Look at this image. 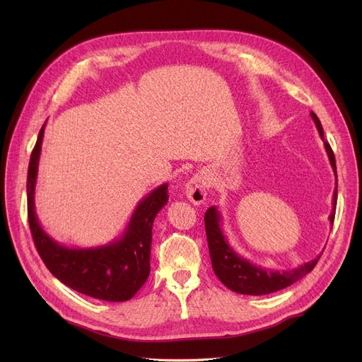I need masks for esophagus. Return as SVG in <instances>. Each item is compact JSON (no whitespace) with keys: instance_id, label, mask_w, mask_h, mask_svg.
<instances>
[{"instance_id":"1","label":"esophagus","mask_w":362,"mask_h":362,"mask_svg":"<svg viewBox=\"0 0 362 362\" xmlns=\"http://www.w3.org/2000/svg\"><path fill=\"white\" fill-rule=\"evenodd\" d=\"M184 193L187 196V199L194 205L204 204L206 198V180L204 175H193L187 184H185Z\"/></svg>"}]
</instances>
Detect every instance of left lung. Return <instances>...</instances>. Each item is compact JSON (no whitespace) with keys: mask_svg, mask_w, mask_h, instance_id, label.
<instances>
[{"mask_svg":"<svg viewBox=\"0 0 362 362\" xmlns=\"http://www.w3.org/2000/svg\"><path fill=\"white\" fill-rule=\"evenodd\" d=\"M311 117L314 124L319 129V134L325 144V149L327 152V157H329L331 166L334 169L335 178H337V164L334 152L329 146V144L323 137V128L319 117L314 112H311ZM335 206H337V187L334 192V199H332V211L329 216L331 223H334L335 218ZM205 233L208 240V249H210V257H211V264L216 276L221 279L223 286H226L229 290H233L240 294H250V296H261V294H269L275 293L278 290L286 288L291 284L298 282L305 275L315 267L317 261L320 259L322 254L317 255L314 259L303 262L302 266L293 270H270V269H262L243 257H240L237 252L229 246L228 240L221 228L222 216L218 213L216 206H210L205 211Z\"/></svg>","mask_w":362,"mask_h":362,"instance_id":"obj_1","label":"left lung"}]
</instances>
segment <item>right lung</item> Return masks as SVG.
Wrapping results in <instances>:
<instances>
[{
    "instance_id": "1",
    "label": "right lung",
    "mask_w": 362,
    "mask_h": 362,
    "mask_svg": "<svg viewBox=\"0 0 362 362\" xmlns=\"http://www.w3.org/2000/svg\"><path fill=\"white\" fill-rule=\"evenodd\" d=\"M43 131L45 125L31 152L27 177L28 223L42 261L54 276L75 291L108 302L131 299L149 276L152 223L168 204V184L158 185L139 202L120 238L98 247H66L43 231L35 211Z\"/></svg>"
}]
</instances>
